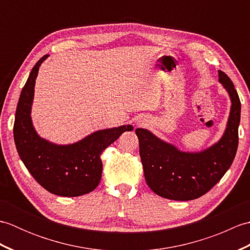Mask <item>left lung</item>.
Instances as JSON below:
<instances>
[{"label":"left lung","instance_id":"left-lung-1","mask_svg":"<svg viewBox=\"0 0 250 250\" xmlns=\"http://www.w3.org/2000/svg\"><path fill=\"white\" fill-rule=\"evenodd\" d=\"M219 82L231 99L230 116L221 139L200 152L180 151L139 128L140 156L147 185L156 194L175 201L198 199L214 187L230 168L238 145L241 101L231 79L218 71Z\"/></svg>","mask_w":250,"mask_h":250}]
</instances>
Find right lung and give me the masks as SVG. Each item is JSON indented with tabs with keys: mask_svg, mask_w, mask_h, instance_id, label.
Returning a JSON list of instances; mask_svg holds the SVG:
<instances>
[{
	"mask_svg": "<svg viewBox=\"0 0 250 250\" xmlns=\"http://www.w3.org/2000/svg\"><path fill=\"white\" fill-rule=\"evenodd\" d=\"M45 55L36 62L20 93L15 115L14 140L18 155L32 176L50 193L60 196H79L91 192L100 184L103 164L101 155L106 147L130 125L93 132L70 145H57L36 133L31 119L35 79Z\"/></svg>",
	"mask_w": 250,
	"mask_h": 250,
	"instance_id": "right-lung-1",
	"label": "right lung"
}]
</instances>
